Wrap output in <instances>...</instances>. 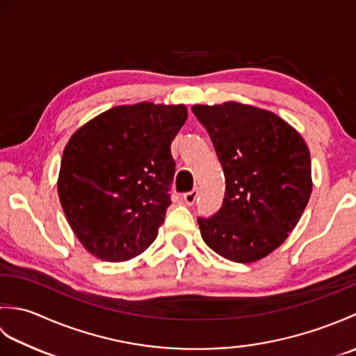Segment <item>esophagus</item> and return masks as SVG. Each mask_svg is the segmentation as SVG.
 I'll return each instance as SVG.
<instances>
[{"label": "esophagus", "mask_w": 356, "mask_h": 356, "mask_svg": "<svg viewBox=\"0 0 356 356\" xmlns=\"http://www.w3.org/2000/svg\"><path fill=\"white\" fill-rule=\"evenodd\" d=\"M197 190H193V191H188L184 194V202L186 205H194L195 200H197Z\"/></svg>", "instance_id": "34e87169"}]
</instances>
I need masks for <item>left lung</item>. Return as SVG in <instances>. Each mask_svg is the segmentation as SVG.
<instances>
[{
  "label": "left lung",
  "instance_id": "8db88e82",
  "mask_svg": "<svg viewBox=\"0 0 356 356\" xmlns=\"http://www.w3.org/2000/svg\"><path fill=\"white\" fill-rule=\"evenodd\" d=\"M225 172L223 205L199 217L202 238L223 259L252 263L283 243L312 193L311 153L272 111L240 102L194 105Z\"/></svg>",
  "mask_w": 356,
  "mask_h": 356
}]
</instances>
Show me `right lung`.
Returning <instances> with one entry per match:
<instances>
[{"mask_svg": "<svg viewBox=\"0 0 356 356\" xmlns=\"http://www.w3.org/2000/svg\"><path fill=\"white\" fill-rule=\"evenodd\" d=\"M185 105H119L88 120L64 148L58 195L74 236L105 261H127L157 237L171 205L170 145Z\"/></svg>", "mask_w": 356, "mask_h": 356, "instance_id": "add662e5", "label": "right lung"}]
</instances>
